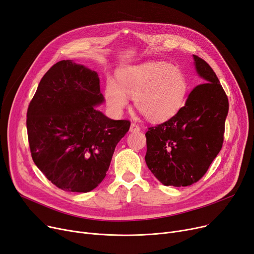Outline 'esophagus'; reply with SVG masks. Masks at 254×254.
I'll return each mask as SVG.
<instances>
[{
    "label": "esophagus",
    "mask_w": 254,
    "mask_h": 254,
    "mask_svg": "<svg viewBox=\"0 0 254 254\" xmlns=\"http://www.w3.org/2000/svg\"><path fill=\"white\" fill-rule=\"evenodd\" d=\"M129 131L130 132H137V131H140V127L136 124H131L130 125V127H129Z\"/></svg>",
    "instance_id": "1"
}]
</instances>
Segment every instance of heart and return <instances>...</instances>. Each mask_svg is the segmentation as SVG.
Returning <instances> with one entry per match:
<instances>
[{
    "instance_id": "b5f03b06",
    "label": "heart",
    "mask_w": 254,
    "mask_h": 254,
    "mask_svg": "<svg viewBox=\"0 0 254 254\" xmlns=\"http://www.w3.org/2000/svg\"><path fill=\"white\" fill-rule=\"evenodd\" d=\"M117 83L108 79L105 101L114 112L127 108L134 96L137 110L152 123H162L175 116L189 93L185 73L167 62L152 61L126 66L117 73Z\"/></svg>"
}]
</instances>
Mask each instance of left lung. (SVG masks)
Here are the masks:
<instances>
[{"mask_svg": "<svg viewBox=\"0 0 254 254\" xmlns=\"http://www.w3.org/2000/svg\"><path fill=\"white\" fill-rule=\"evenodd\" d=\"M196 85L178 113L148 127L145 162L164 185L188 186L197 182L219 153L224 136L229 100L211 66L193 56Z\"/></svg>", "mask_w": 254, "mask_h": 254, "instance_id": "obj_1", "label": "left lung"}]
</instances>
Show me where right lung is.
Wrapping results in <instances>:
<instances>
[{
    "label": "right lung",
    "instance_id": "add662e5",
    "mask_svg": "<svg viewBox=\"0 0 254 254\" xmlns=\"http://www.w3.org/2000/svg\"><path fill=\"white\" fill-rule=\"evenodd\" d=\"M103 102L97 72L61 61L43 76L29 105L26 128L33 161L63 190L96 189L129 129V120H113L96 110Z\"/></svg>",
    "mask_w": 254,
    "mask_h": 254
}]
</instances>
